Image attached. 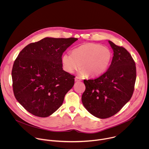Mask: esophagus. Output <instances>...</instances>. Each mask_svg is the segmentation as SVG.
<instances>
[{
	"label": "esophagus",
	"mask_w": 149,
	"mask_h": 149,
	"mask_svg": "<svg viewBox=\"0 0 149 149\" xmlns=\"http://www.w3.org/2000/svg\"><path fill=\"white\" fill-rule=\"evenodd\" d=\"M81 81V79L79 77H76L75 78V82H79V81Z\"/></svg>",
	"instance_id": "esophagus-1"
}]
</instances>
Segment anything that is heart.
<instances>
[{
  "label": "heart",
  "instance_id": "b5f03b06",
  "mask_svg": "<svg viewBox=\"0 0 149 149\" xmlns=\"http://www.w3.org/2000/svg\"><path fill=\"white\" fill-rule=\"evenodd\" d=\"M112 58L113 54L109 48L95 43H86L73 49L71 55H63L62 60L68 72L81 68L87 75L98 77L108 70Z\"/></svg>",
  "mask_w": 149,
  "mask_h": 149
}]
</instances>
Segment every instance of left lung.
I'll list each match as a JSON object with an SVG mask.
<instances>
[{
  "label": "left lung",
  "mask_w": 149,
  "mask_h": 149,
  "mask_svg": "<svg viewBox=\"0 0 149 149\" xmlns=\"http://www.w3.org/2000/svg\"><path fill=\"white\" fill-rule=\"evenodd\" d=\"M114 56L109 69L98 78L84 79L82 102L88 111L100 118L117 113L132 97L136 79V63L124 47L109 40Z\"/></svg>",
  "instance_id": "1"
}]
</instances>
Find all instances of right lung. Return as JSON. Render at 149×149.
Masks as SVG:
<instances>
[{"instance_id": "add662e5", "label": "right lung", "mask_w": 149, "mask_h": 149, "mask_svg": "<svg viewBox=\"0 0 149 149\" xmlns=\"http://www.w3.org/2000/svg\"><path fill=\"white\" fill-rule=\"evenodd\" d=\"M77 40L45 38L19 54L12 70L13 91L29 113L47 117L62 104L74 85L75 76L63 70L62 55Z\"/></svg>"}]
</instances>
